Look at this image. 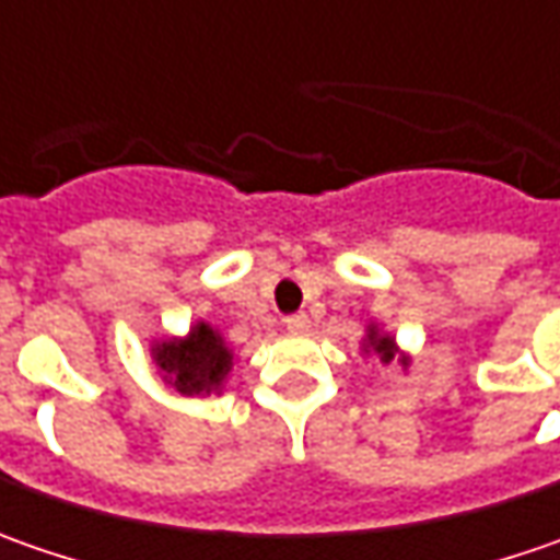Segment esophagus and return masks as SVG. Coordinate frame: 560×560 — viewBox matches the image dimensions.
<instances>
[{
	"mask_svg": "<svg viewBox=\"0 0 560 560\" xmlns=\"http://www.w3.org/2000/svg\"><path fill=\"white\" fill-rule=\"evenodd\" d=\"M283 324H287V330L290 334H302V330H308V314L305 312H299V314H290V317H283Z\"/></svg>",
	"mask_w": 560,
	"mask_h": 560,
	"instance_id": "1",
	"label": "esophagus"
}]
</instances>
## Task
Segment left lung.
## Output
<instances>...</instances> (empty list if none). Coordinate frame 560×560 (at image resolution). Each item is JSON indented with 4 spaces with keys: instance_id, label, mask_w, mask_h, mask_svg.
<instances>
[{
    "instance_id": "obj_1",
    "label": "left lung",
    "mask_w": 560,
    "mask_h": 560,
    "mask_svg": "<svg viewBox=\"0 0 560 560\" xmlns=\"http://www.w3.org/2000/svg\"><path fill=\"white\" fill-rule=\"evenodd\" d=\"M371 349H374L376 355L383 358V361H393V339L389 336H380L376 330H371Z\"/></svg>"
}]
</instances>
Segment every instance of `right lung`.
<instances>
[{
    "instance_id": "right-lung-1",
    "label": "right lung",
    "mask_w": 560,
    "mask_h": 560,
    "mask_svg": "<svg viewBox=\"0 0 560 560\" xmlns=\"http://www.w3.org/2000/svg\"><path fill=\"white\" fill-rule=\"evenodd\" d=\"M155 361L171 380V386L184 396L218 393L230 371V349L208 324H199L184 342H162Z\"/></svg>"
}]
</instances>
